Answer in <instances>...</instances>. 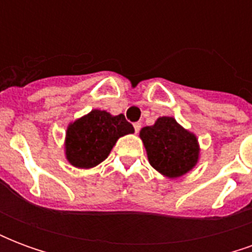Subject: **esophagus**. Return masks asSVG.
I'll list each match as a JSON object with an SVG mask.
<instances>
[{
    "label": "esophagus",
    "mask_w": 252,
    "mask_h": 252,
    "mask_svg": "<svg viewBox=\"0 0 252 252\" xmlns=\"http://www.w3.org/2000/svg\"><path fill=\"white\" fill-rule=\"evenodd\" d=\"M133 128H135V132H139L140 131V128H142V123H135V124H133Z\"/></svg>",
    "instance_id": "34e87169"
}]
</instances>
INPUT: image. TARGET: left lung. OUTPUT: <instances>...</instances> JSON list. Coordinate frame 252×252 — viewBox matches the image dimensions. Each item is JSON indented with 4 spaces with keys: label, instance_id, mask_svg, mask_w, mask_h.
I'll return each instance as SVG.
<instances>
[{
    "label": "left lung",
    "instance_id": "obj_1",
    "mask_svg": "<svg viewBox=\"0 0 252 252\" xmlns=\"http://www.w3.org/2000/svg\"><path fill=\"white\" fill-rule=\"evenodd\" d=\"M150 164L167 178H178L195 167L200 159V144L193 132L163 116L154 126L140 129Z\"/></svg>",
    "mask_w": 252,
    "mask_h": 252
}]
</instances>
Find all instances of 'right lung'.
Here are the masks:
<instances>
[{
	"instance_id": "right-lung-1",
	"label": "right lung",
	"mask_w": 252,
	"mask_h": 252,
	"mask_svg": "<svg viewBox=\"0 0 252 252\" xmlns=\"http://www.w3.org/2000/svg\"><path fill=\"white\" fill-rule=\"evenodd\" d=\"M133 132L124 115L113 116L106 110L93 109L68 124L64 155L74 167L92 169L108 158L121 136Z\"/></svg>"
}]
</instances>
